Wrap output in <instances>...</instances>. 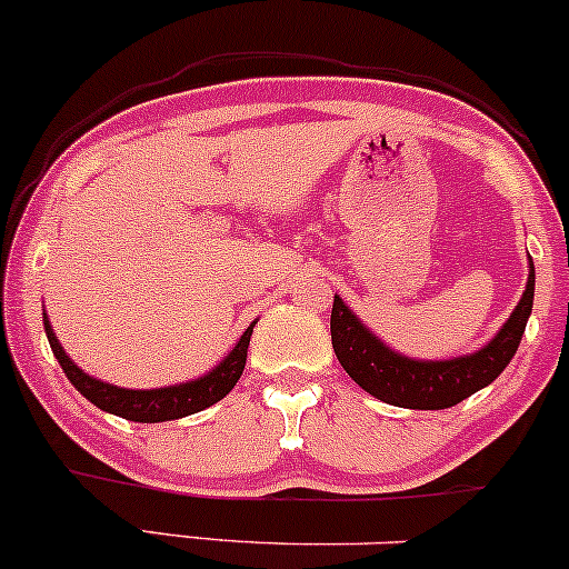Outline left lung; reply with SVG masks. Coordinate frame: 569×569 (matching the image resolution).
Segmentation results:
<instances>
[{
  "instance_id": "8db88e82",
  "label": "left lung",
  "mask_w": 569,
  "mask_h": 569,
  "mask_svg": "<svg viewBox=\"0 0 569 569\" xmlns=\"http://www.w3.org/2000/svg\"><path fill=\"white\" fill-rule=\"evenodd\" d=\"M532 298L535 266L529 260L527 290L500 333L476 355L443 362H419L392 352L370 333L338 296L333 298V311H330V338H333L336 357L343 370L373 398L385 400L389 406L438 411V408L462 403L465 398L491 385L506 370L510 357L519 349L521 336H525Z\"/></svg>"
}]
</instances>
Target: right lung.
<instances>
[{
  "label": "right lung",
  "instance_id": "right-lung-1",
  "mask_svg": "<svg viewBox=\"0 0 569 569\" xmlns=\"http://www.w3.org/2000/svg\"><path fill=\"white\" fill-rule=\"evenodd\" d=\"M252 328L254 322L244 330V336L239 338L233 352L228 355L214 370H209L207 376H201V379L188 381V385H180V387H163V389H123L82 373V370L69 360L67 352H63L59 338H56L53 328H50L48 317H44V333H48L50 349H53L56 360L61 362L63 373H67V379L72 381L74 389H78L82 398L91 400V403L96 408H101V411L114 413V417L131 419V422H150V425L188 417V413L203 411V408L214 406L217 400L226 398V395L236 387V381L241 379Z\"/></svg>",
  "mask_w": 569,
  "mask_h": 569
}]
</instances>
